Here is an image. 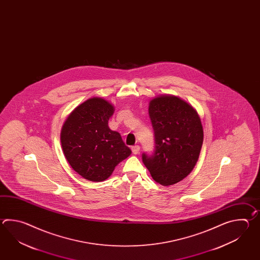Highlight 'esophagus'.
<instances>
[{
    "instance_id": "34e87169",
    "label": "esophagus",
    "mask_w": 260,
    "mask_h": 260,
    "mask_svg": "<svg viewBox=\"0 0 260 260\" xmlns=\"http://www.w3.org/2000/svg\"><path fill=\"white\" fill-rule=\"evenodd\" d=\"M131 149H132V152L134 154H138L139 150H140V147L138 145H135V146H133Z\"/></svg>"
}]
</instances>
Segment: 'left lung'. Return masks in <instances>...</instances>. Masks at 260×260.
<instances>
[{
    "instance_id": "1",
    "label": "left lung",
    "mask_w": 260,
    "mask_h": 260,
    "mask_svg": "<svg viewBox=\"0 0 260 260\" xmlns=\"http://www.w3.org/2000/svg\"><path fill=\"white\" fill-rule=\"evenodd\" d=\"M149 116L154 131V151L142 154L155 181L170 186L192 171L204 141L200 117L187 102L173 95L150 100Z\"/></svg>"
}]
</instances>
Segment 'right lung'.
<instances>
[{
	"instance_id": "right-lung-1",
	"label": "right lung",
	"mask_w": 260,
	"mask_h": 260,
	"mask_svg": "<svg viewBox=\"0 0 260 260\" xmlns=\"http://www.w3.org/2000/svg\"><path fill=\"white\" fill-rule=\"evenodd\" d=\"M114 112L108 101L93 98L68 117L61 130L63 152L73 170L90 181L100 182L131 154L121 135L108 125Z\"/></svg>"
}]
</instances>
